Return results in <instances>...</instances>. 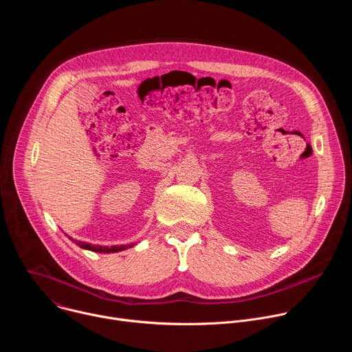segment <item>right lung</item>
<instances>
[{"label": "right lung", "mask_w": 352, "mask_h": 352, "mask_svg": "<svg viewBox=\"0 0 352 352\" xmlns=\"http://www.w3.org/2000/svg\"><path fill=\"white\" fill-rule=\"evenodd\" d=\"M72 242H75L79 248L82 249H87V250H91V252H98V254H116V252H121V250H125L128 248H132L135 246L133 243H129V245H113V246H103V245H91L89 242H85V241H78V239H74L71 236H68Z\"/></svg>", "instance_id": "add662e5"}]
</instances>
